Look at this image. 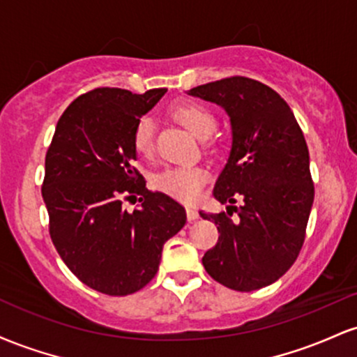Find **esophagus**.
Returning a JSON list of instances; mask_svg holds the SVG:
<instances>
[{
	"mask_svg": "<svg viewBox=\"0 0 357 357\" xmlns=\"http://www.w3.org/2000/svg\"><path fill=\"white\" fill-rule=\"evenodd\" d=\"M186 216H188V220H190V221H195V220L199 218L198 211H196L195 208H191V206L186 208Z\"/></svg>",
	"mask_w": 357,
	"mask_h": 357,
	"instance_id": "obj_1",
	"label": "esophagus"
}]
</instances>
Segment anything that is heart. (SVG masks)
Segmentation results:
<instances>
[{
  "label": "heart",
  "mask_w": 357,
  "mask_h": 357,
  "mask_svg": "<svg viewBox=\"0 0 357 357\" xmlns=\"http://www.w3.org/2000/svg\"><path fill=\"white\" fill-rule=\"evenodd\" d=\"M169 116L178 124L188 129L195 137L208 139L215 130L216 117L213 110L202 102L183 100L171 105ZM134 151L142 158H149L154 153V129L151 119H139L132 130ZM208 173L196 166H176L167 167L155 178V186L159 191L166 192L171 198L184 203H192L198 199L202 186L206 183Z\"/></svg>",
  "instance_id": "1"
}]
</instances>
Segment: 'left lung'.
<instances>
[{"mask_svg": "<svg viewBox=\"0 0 357 357\" xmlns=\"http://www.w3.org/2000/svg\"><path fill=\"white\" fill-rule=\"evenodd\" d=\"M188 96L220 105L231 126L230 154L213 190L230 204L227 213L199 211L220 231L218 243L204 253V268L238 292L267 287L297 260L312 210L304 134L275 90L247 77L210 82ZM236 199L244 202L240 208L232 206Z\"/></svg>", "mask_w": 357, "mask_h": 357, "instance_id": "obj_1", "label": "left lung"}]
</instances>
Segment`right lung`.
<instances>
[{
	"label": "right lung",
	"mask_w": 357,
	"mask_h": 357,
	"mask_svg": "<svg viewBox=\"0 0 357 357\" xmlns=\"http://www.w3.org/2000/svg\"><path fill=\"white\" fill-rule=\"evenodd\" d=\"M167 92L102 87L68 105L45 158L42 196L50 236L73 275L107 296H129L153 280L162 245L186 223L178 202L146 188L134 161L136 122ZM142 195L129 213L121 199Z\"/></svg>",
	"instance_id": "right-lung-1"
}]
</instances>
